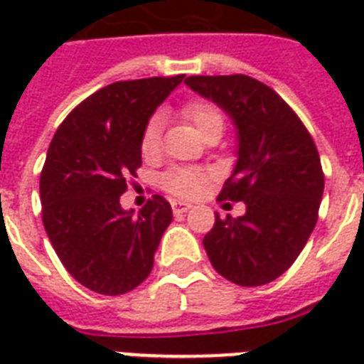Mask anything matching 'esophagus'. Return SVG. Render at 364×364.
<instances>
[{"label":"esophagus","mask_w":364,"mask_h":364,"mask_svg":"<svg viewBox=\"0 0 364 364\" xmlns=\"http://www.w3.org/2000/svg\"><path fill=\"white\" fill-rule=\"evenodd\" d=\"M193 208L191 204H187V202H181V200H173L171 202V210H173V213H185V211H188Z\"/></svg>","instance_id":"1"}]
</instances>
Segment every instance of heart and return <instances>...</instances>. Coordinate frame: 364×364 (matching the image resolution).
Masks as SVG:
<instances>
[{"label": "heart", "mask_w": 364, "mask_h": 364, "mask_svg": "<svg viewBox=\"0 0 364 364\" xmlns=\"http://www.w3.org/2000/svg\"><path fill=\"white\" fill-rule=\"evenodd\" d=\"M181 113L196 128L200 136L205 130L215 128V126L223 128L221 111L210 102H204V100H191V102L183 105ZM160 132H162L160 117H151L145 128H143L141 141H139L141 153L145 156H151V154L159 151ZM210 179L211 171L204 170V168H173L162 177V183L171 194H177V196H183V198H194L204 191Z\"/></svg>", "instance_id": "1"}]
</instances>
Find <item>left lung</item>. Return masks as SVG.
<instances>
[{"label":"left lung","mask_w":364,"mask_h":364,"mask_svg":"<svg viewBox=\"0 0 364 364\" xmlns=\"http://www.w3.org/2000/svg\"><path fill=\"white\" fill-rule=\"evenodd\" d=\"M185 85L219 105L238 132V160L219 198L245 202V213H215L205 253L228 282L266 285L293 264L316 227L325 187L316 143L296 113L253 77L193 75Z\"/></svg>","instance_id":"left-lung-1"}]
</instances>
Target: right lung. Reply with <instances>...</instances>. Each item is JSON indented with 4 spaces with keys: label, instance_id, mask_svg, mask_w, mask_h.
Wrapping results in <instances>:
<instances>
[{
    "label": "right lung",
    "instance_id": "add662e5",
    "mask_svg": "<svg viewBox=\"0 0 364 364\" xmlns=\"http://www.w3.org/2000/svg\"><path fill=\"white\" fill-rule=\"evenodd\" d=\"M185 75L119 81L77 105L54 134L39 179L43 225L65 270L100 294H124L147 279L170 202L121 208L126 177L141 166V132Z\"/></svg>",
    "mask_w": 364,
    "mask_h": 364
}]
</instances>
